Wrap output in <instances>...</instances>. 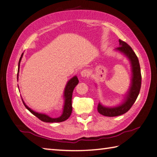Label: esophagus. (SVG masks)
Here are the masks:
<instances>
[{
	"mask_svg": "<svg viewBox=\"0 0 157 157\" xmlns=\"http://www.w3.org/2000/svg\"><path fill=\"white\" fill-rule=\"evenodd\" d=\"M89 75L90 72L87 69H84L81 71V75L82 77H83V78H86V77H88Z\"/></svg>",
	"mask_w": 157,
	"mask_h": 157,
	"instance_id": "1",
	"label": "esophagus"
}]
</instances>
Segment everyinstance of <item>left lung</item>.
I'll use <instances>...</instances> for the list:
<instances>
[{"label":"left lung","instance_id":"obj_1","mask_svg":"<svg viewBox=\"0 0 157 157\" xmlns=\"http://www.w3.org/2000/svg\"><path fill=\"white\" fill-rule=\"evenodd\" d=\"M119 42L120 46L118 47L116 49L120 51L121 53H124L129 58L131 65H132V84H131L129 92L126 96V100L120 106L115 108H107L103 106L100 104L98 105L99 113L106 117H116L121 115L128 112L137 98L141 86V69L137 56L134 52L132 48L126 42L120 39L119 40Z\"/></svg>","mask_w":157,"mask_h":157}]
</instances>
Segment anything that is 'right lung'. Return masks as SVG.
Segmentation results:
<instances>
[{
	"label": "right lung",
	"instance_id": "right-lung-1",
	"mask_svg": "<svg viewBox=\"0 0 157 157\" xmlns=\"http://www.w3.org/2000/svg\"><path fill=\"white\" fill-rule=\"evenodd\" d=\"M23 53H22L21 58L19 59V62H18V71H19V67H20V62L21 61ZM18 78V74H17V79ZM79 80L78 78L76 76L73 77V78H71L70 80L68 82V83L67 84L66 87H65V90H64V110H63V113L62 115L59 117L58 118H51L50 117H49L47 115H44V114H41V113H36L35 111H33L28 107L26 104H25V102L22 101L23 104L25 105V106L26 107L27 109L28 110H29L30 112L33 114V115L37 117L40 120H41L44 122H49V123H53V122H62L64 121L65 120L69 117L71 115V113H72V95H73V91L74 90V88L77 86V84H78Z\"/></svg>",
	"mask_w": 157,
	"mask_h": 157
}]
</instances>
